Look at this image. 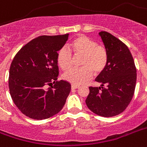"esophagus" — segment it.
Segmentation results:
<instances>
[{
    "instance_id": "1",
    "label": "esophagus",
    "mask_w": 147,
    "mask_h": 147,
    "mask_svg": "<svg viewBox=\"0 0 147 147\" xmlns=\"http://www.w3.org/2000/svg\"><path fill=\"white\" fill-rule=\"evenodd\" d=\"M79 86H77V85H74V84H72L71 85V88H73V89H76V88H78Z\"/></svg>"
}]
</instances>
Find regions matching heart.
<instances>
[{"mask_svg": "<svg viewBox=\"0 0 147 147\" xmlns=\"http://www.w3.org/2000/svg\"><path fill=\"white\" fill-rule=\"evenodd\" d=\"M67 49H60L57 55V61L62 70L66 71L72 66L73 54L75 57L83 55L79 69H72L63 75L65 81L74 85H81L89 81L95 74L104 71L108 63V51L102 45L85 35H78L69 44ZM72 53V55L71 54Z\"/></svg>", "mask_w": 147, "mask_h": 147, "instance_id": "obj_1", "label": "heart"}]
</instances>
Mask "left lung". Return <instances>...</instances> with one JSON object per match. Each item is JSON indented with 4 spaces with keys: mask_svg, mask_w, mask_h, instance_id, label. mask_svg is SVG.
Wrapping results in <instances>:
<instances>
[{
    "mask_svg": "<svg viewBox=\"0 0 147 147\" xmlns=\"http://www.w3.org/2000/svg\"><path fill=\"white\" fill-rule=\"evenodd\" d=\"M108 51V63L96 81L100 87H89L86 99L90 110L103 117L116 116L125 110L133 98L136 69L128 47L110 33H98Z\"/></svg>",
    "mask_w": 147,
    "mask_h": 147,
    "instance_id": "left-lung-1",
    "label": "left lung"
}]
</instances>
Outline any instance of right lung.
<instances>
[{"label": "right lung", "instance_id": "1", "mask_svg": "<svg viewBox=\"0 0 147 147\" xmlns=\"http://www.w3.org/2000/svg\"><path fill=\"white\" fill-rule=\"evenodd\" d=\"M69 34L42 35L31 40L14 56L9 71L12 100L22 113L33 119H45L61 110L71 91L69 82H58V51ZM52 89H45L47 84Z\"/></svg>", "mask_w": 147, "mask_h": 147}]
</instances>
